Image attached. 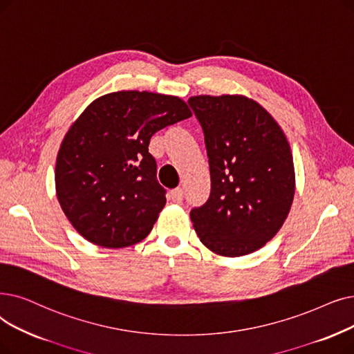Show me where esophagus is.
Listing matches in <instances>:
<instances>
[{
  "mask_svg": "<svg viewBox=\"0 0 354 354\" xmlns=\"http://www.w3.org/2000/svg\"><path fill=\"white\" fill-rule=\"evenodd\" d=\"M171 199H172L174 203H176V204L182 203V199H183V191H182V188L174 189V191L171 192Z\"/></svg>",
  "mask_w": 354,
  "mask_h": 354,
  "instance_id": "obj_1",
  "label": "esophagus"
}]
</instances>
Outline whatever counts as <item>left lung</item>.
Listing matches in <instances>:
<instances>
[{
	"label": "left lung",
	"instance_id": "8db88e82",
	"mask_svg": "<svg viewBox=\"0 0 354 354\" xmlns=\"http://www.w3.org/2000/svg\"><path fill=\"white\" fill-rule=\"evenodd\" d=\"M188 104L204 133L211 174L209 198L189 214L195 232L214 253L249 254L279 232L294 199L286 137L245 97L199 95Z\"/></svg>",
	"mask_w": 354,
	"mask_h": 354
}]
</instances>
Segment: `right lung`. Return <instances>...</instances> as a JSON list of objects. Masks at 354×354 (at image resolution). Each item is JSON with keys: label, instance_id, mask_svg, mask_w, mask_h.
<instances>
[{"label": "right lung", "instance_id": "1", "mask_svg": "<svg viewBox=\"0 0 354 354\" xmlns=\"http://www.w3.org/2000/svg\"><path fill=\"white\" fill-rule=\"evenodd\" d=\"M191 117L178 97L118 91L73 122L56 159V194L68 220L88 241L120 249L142 241L166 204L149 153L156 131Z\"/></svg>", "mask_w": 354, "mask_h": 354}]
</instances>
